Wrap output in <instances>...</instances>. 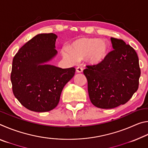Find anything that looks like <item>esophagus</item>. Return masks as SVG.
<instances>
[{
  "instance_id": "obj_1",
  "label": "esophagus",
  "mask_w": 148,
  "mask_h": 148,
  "mask_svg": "<svg viewBox=\"0 0 148 148\" xmlns=\"http://www.w3.org/2000/svg\"><path fill=\"white\" fill-rule=\"evenodd\" d=\"M76 72H78V73H81V72H83V68L81 66H77L76 68Z\"/></svg>"
}]
</instances>
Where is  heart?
<instances>
[{
  "label": "heart",
  "mask_w": 148,
  "mask_h": 148,
  "mask_svg": "<svg viewBox=\"0 0 148 148\" xmlns=\"http://www.w3.org/2000/svg\"><path fill=\"white\" fill-rule=\"evenodd\" d=\"M110 48L109 43L104 40L81 38L72 42L70 49L64 47L62 55L65 59L71 62L86 57L89 64H98L106 59Z\"/></svg>",
  "instance_id": "obj_1"
}]
</instances>
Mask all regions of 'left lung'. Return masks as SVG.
I'll use <instances>...</instances> for the list:
<instances>
[{
  "mask_svg": "<svg viewBox=\"0 0 148 148\" xmlns=\"http://www.w3.org/2000/svg\"><path fill=\"white\" fill-rule=\"evenodd\" d=\"M114 49L98 64L87 65L90 101L97 108H114L131 99L139 85L140 69L136 52L121 39L111 38Z\"/></svg>",
  "mask_w": 148,
  "mask_h": 148,
  "instance_id": "8db88e82",
  "label": "left lung"
}]
</instances>
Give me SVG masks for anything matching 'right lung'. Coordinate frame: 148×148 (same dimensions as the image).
Listing matches in <instances>:
<instances>
[{"label": "right lung", "instance_id": "obj_1", "mask_svg": "<svg viewBox=\"0 0 148 148\" xmlns=\"http://www.w3.org/2000/svg\"><path fill=\"white\" fill-rule=\"evenodd\" d=\"M56 34H40L15 55L10 79L16 98L36 112H48L58 104L64 86L74 76V67L61 69L47 63L57 53Z\"/></svg>", "mask_w": 148, "mask_h": 148}]
</instances>
